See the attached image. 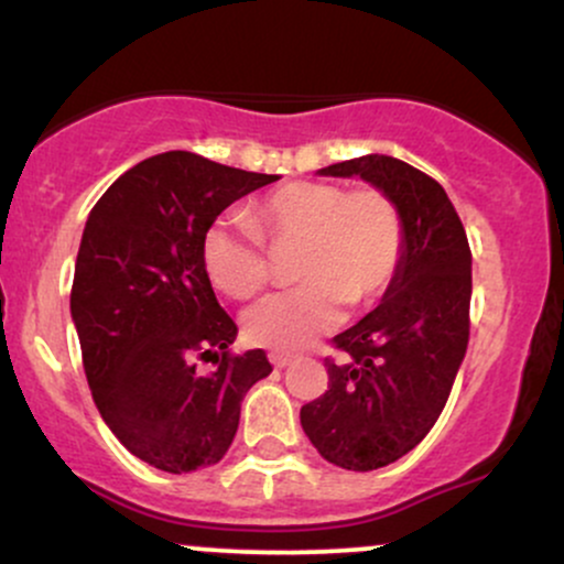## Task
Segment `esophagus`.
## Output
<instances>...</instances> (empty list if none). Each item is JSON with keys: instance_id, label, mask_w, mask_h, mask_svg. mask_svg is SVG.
Segmentation results:
<instances>
[{"instance_id": "esophagus-1", "label": "esophagus", "mask_w": 564, "mask_h": 564, "mask_svg": "<svg viewBox=\"0 0 564 564\" xmlns=\"http://www.w3.org/2000/svg\"><path fill=\"white\" fill-rule=\"evenodd\" d=\"M291 360H294V355L283 352V349H273V352H270V364H273L275 368H286Z\"/></svg>"}]
</instances>
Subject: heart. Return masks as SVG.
Masks as SVG:
<instances>
[{
    "label": "heart",
    "mask_w": 564,
    "mask_h": 564,
    "mask_svg": "<svg viewBox=\"0 0 564 564\" xmlns=\"http://www.w3.org/2000/svg\"><path fill=\"white\" fill-rule=\"evenodd\" d=\"M264 241L296 246L294 278L302 283L251 307L243 332L260 347L300 349L339 321L341 304L366 307L392 286L405 254V219L379 187L296 180L257 200L249 217L209 225L200 254L212 283L232 300L260 294L273 278Z\"/></svg>",
    "instance_id": "1"
}]
</instances>
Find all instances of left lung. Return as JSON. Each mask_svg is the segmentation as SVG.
<instances>
[{
  "label": "left lung",
  "mask_w": 564,
  "mask_h": 564,
  "mask_svg": "<svg viewBox=\"0 0 564 564\" xmlns=\"http://www.w3.org/2000/svg\"><path fill=\"white\" fill-rule=\"evenodd\" d=\"M321 174H358L405 219L398 278L377 310L334 336L345 358H326L328 390L300 411L326 462L371 471L416 448L448 403L469 341L471 251L448 193L416 166L371 153Z\"/></svg>",
  "instance_id": "1"
}]
</instances>
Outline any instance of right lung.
Instances as JSON below:
<instances>
[{"instance_id": "1", "label": "right lung", "mask_w": 564, "mask_h": 564, "mask_svg": "<svg viewBox=\"0 0 564 564\" xmlns=\"http://www.w3.org/2000/svg\"><path fill=\"white\" fill-rule=\"evenodd\" d=\"M275 180L159 153L121 174L84 225L70 289L84 373L102 422L161 471L217 464L243 394L273 371L262 349L230 352L238 326L212 291L200 246L219 212Z\"/></svg>"}]
</instances>
